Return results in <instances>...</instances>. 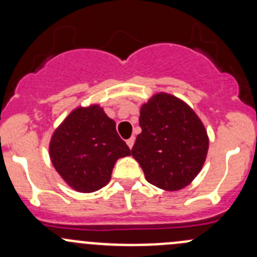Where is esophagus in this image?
<instances>
[{
  "label": "esophagus",
  "instance_id": "obj_1",
  "mask_svg": "<svg viewBox=\"0 0 257 257\" xmlns=\"http://www.w3.org/2000/svg\"><path fill=\"white\" fill-rule=\"evenodd\" d=\"M134 142H136V138H134V137H131V138L129 139H126V144H128V147L131 148H133V145H134Z\"/></svg>",
  "mask_w": 257,
  "mask_h": 257
}]
</instances>
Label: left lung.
Masks as SVG:
<instances>
[{
    "instance_id": "1",
    "label": "left lung",
    "mask_w": 257,
    "mask_h": 257,
    "mask_svg": "<svg viewBox=\"0 0 257 257\" xmlns=\"http://www.w3.org/2000/svg\"><path fill=\"white\" fill-rule=\"evenodd\" d=\"M142 133L132 148L148 183L164 190L185 188L199 174L208 154L209 138L194 110L167 93L142 105Z\"/></svg>"
}]
</instances>
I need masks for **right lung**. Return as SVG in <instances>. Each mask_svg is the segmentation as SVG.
Segmentation results:
<instances>
[{"label": "right lung", "mask_w": 257, "mask_h": 257, "mask_svg": "<svg viewBox=\"0 0 257 257\" xmlns=\"http://www.w3.org/2000/svg\"><path fill=\"white\" fill-rule=\"evenodd\" d=\"M49 155L71 188L92 193L109 183L116 159L131 155V149L116 133L115 121L99 105H90L77 108L56 129Z\"/></svg>", "instance_id": "add662e5"}]
</instances>
